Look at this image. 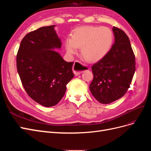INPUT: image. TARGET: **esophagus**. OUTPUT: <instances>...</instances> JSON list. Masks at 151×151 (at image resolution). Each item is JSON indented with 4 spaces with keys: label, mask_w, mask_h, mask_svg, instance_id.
I'll return each mask as SVG.
<instances>
[{
    "label": "esophagus",
    "mask_w": 151,
    "mask_h": 151,
    "mask_svg": "<svg viewBox=\"0 0 151 151\" xmlns=\"http://www.w3.org/2000/svg\"><path fill=\"white\" fill-rule=\"evenodd\" d=\"M88 68L87 67L86 65H83V63L80 62L78 60H76L74 62V66H73V70L76 76H78L82 72H83L84 70H88Z\"/></svg>",
    "instance_id": "obj_1"
}]
</instances>
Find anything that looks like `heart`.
<instances>
[{
	"label": "heart",
	"instance_id": "obj_1",
	"mask_svg": "<svg viewBox=\"0 0 151 151\" xmlns=\"http://www.w3.org/2000/svg\"><path fill=\"white\" fill-rule=\"evenodd\" d=\"M113 42L112 31L108 27L82 26L75 29L71 39L65 42V48L69 55L77 52L81 48V53L89 62H96L106 55Z\"/></svg>",
	"mask_w": 151,
	"mask_h": 151
}]
</instances>
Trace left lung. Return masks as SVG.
Wrapping results in <instances>:
<instances>
[{
  "instance_id": "1",
  "label": "left lung",
  "mask_w": 151,
  "mask_h": 151,
  "mask_svg": "<svg viewBox=\"0 0 151 151\" xmlns=\"http://www.w3.org/2000/svg\"><path fill=\"white\" fill-rule=\"evenodd\" d=\"M113 31L115 43L106 55L91 67L94 77L89 89L102 104L112 103L124 96L135 71V57L129 37L116 27Z\"/></svg>"
}]
</instances>
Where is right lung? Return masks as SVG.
I'll return each instance as SVG.
<instances>
[{
  "label": "right lung",
  "instance_id": "add662e5",
  "mask_svg": "<svg viewBox=\"0 0 151 151\" xmlns=\"http://www.w3.org/2000/svg\"><path fill=\"white\" fill-rule=\"evenodd\" d=\"M54 25L31 31L22 38L16 57V66L27 94L45 107L56 105L65 94L67 84L74 77V62H65L55 48H61Z\"/></svg>",
  "mask_w": 151,
  "mask_h": 151
}]
</instances>
